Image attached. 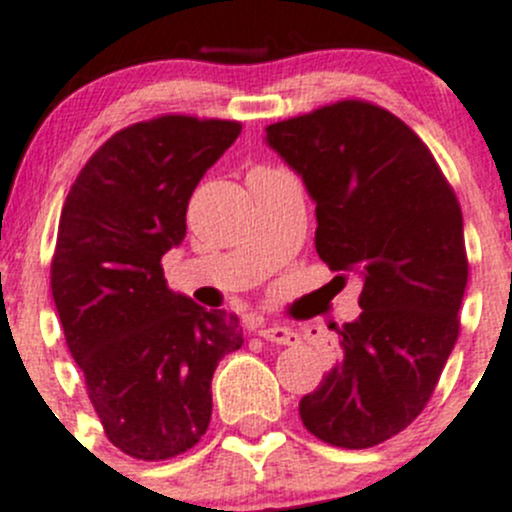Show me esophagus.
I'll use <instances>...</instances> for the list:
<instances>
[{
  "label": "esophagus",
  "instance_id": "34e87169",
  "mask_svg": "<svg viewBox=\"0 0 512 512\" xmlns=\"http://www.w3.org/2000/svg\"><path fill=\"white\" fill-rule=\"evenodd\" d=\"M257 335L267 342H277V345H297V342H300V335H297L295 330H290V327H282V325H265V327H260V332H257Z\"/></svg>",
  "mask_w": 512,
  "mask_h": 512
}]
</instances>
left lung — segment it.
Instances as JSON below:
<instances>
[{
    "label": "left lung",
    "mask_w": 512,
    "mask_h": 512,
    "mask_svg": "<svg viewBox=\"0 0 512 512\" xmlns=\"http://www.w3.org/2000/svg\"><path fill=\"white\" fill-rule=\"evenodd\" d=\"M265 132L315 202L320 260L362 277L360 317L330 327L340 360L300 400L302 425L335 448H372L423 413L458 340V197L428 145L377 104L342 99Z\"/></svg>",
    "instance_id": "obj_1"
}]
</instances>
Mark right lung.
<instances>
[{
    "mask_svg": "<svg viewBox=\"0 0 512 512\" xmlns=\"http://www.w3.org/2000/svg\"><path fill=\"white\" fill-rule=\"evenodd\" d=\"M242 132L230 119L162 114L109 137L74 180L52 257V297L109 443L137 460L195 448L217 362L242 325L167 287L197 182Z\"/></svg>",
    "mask_w": 512,
    "mask_h": 512,
    "instance_id": "obj_1",
    "label": "right lung"
}]
</instances>
